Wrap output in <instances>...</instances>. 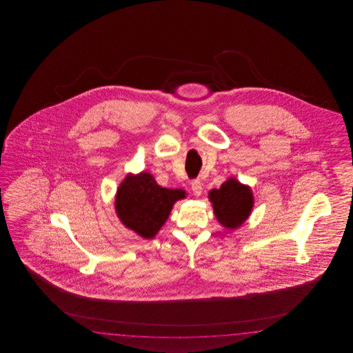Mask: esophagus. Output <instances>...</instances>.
Masks as SVG:
<instances>
[{"mask_svg":"<svg viewBox=\"0 0 353 353\" xmlns=\"http://www.w3.org/2000/svg\"><path fill=\"white\" fill-rule=\"evenodd\" d=\"M192 190H193L194 195L202 194L203 184L201 179H194L192 181Z\"/></svg>","mask_w":353,"mask_h":353,"instance_id":"obj_1","label":"esophagus"}]
</instances>
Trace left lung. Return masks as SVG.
I'll list each match as a JSON object with an SVG mask.
<instances>
[{
    "label": "left lung",
    "mask_w": 353,
    "mask_h": 353,
    "mask_svg": "<svg viewBox=\"0 0 353 353\" xmlns=\"http://www.w3.org/2000/svg\"><path fill=\"white\" fill-rule=\"evenodd\" d=\"M210 199L219 223L228 230L242 225L254 205L251 189L233 178L225 181L219 189L210 190Z\"/></svg>",
    "instance_id": "obj_1"
}]
</instances>
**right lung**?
I'll return each mask as SVG.
<instances>
[{
	"mask_svg": "<svg viewBox=\"0 0 353 353\" xmlns=\"http://www.w3.org/2000/svg\"><path fill=\"white\" fill-rule=\"evenodd\" d=\"M185 196L181 189H166L149 173L128 176L116 195V212L123 225L152 239L165 223L174 203Z\"/></svg>",
	"mask_w": 353,
	"mask_h": 353,
	"instance_id": "right-lung-1",
	"label": "right lung"
}]
</instances>
